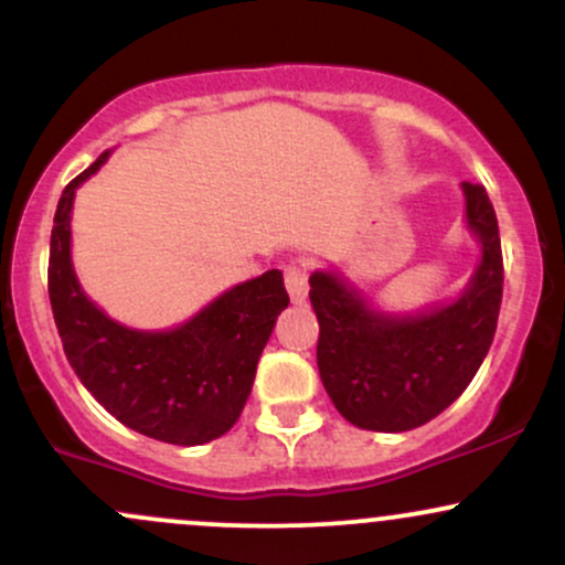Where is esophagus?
Returning <instances> with one entry per match:
<instances>
[{"instance_id":"obj_1","label":"esophagus","mask_w":565,"mask_h":565,"mask_svg":"<svg viewBox=\"0 0 565 565\" xmlns=\"http://www.w3.org/2000/svg\"><path fill=\"white\" fill-rule=\"evenodd\" d=\"M284 284H287L291 302H295V305L305 302V297H308V274H305L302 268H297V265H289V268L284 270Z\"/></svg>"}]
</instances>
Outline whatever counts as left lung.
<instances>
[{
    "label": "left lung",
    "instance_id": "obj_1",
    "mask_svg": "<svg viewBox=\"0 0 565 565\" xmlns=\"http://www.w3.org/2000/svg\"><path fill=\"white\" fill-rule=\"evenodd\" d=\"M462 196L481 257L454 300L391 313L340 270L310 276L321 382L337 412L361 430L404 433L430 423L465 393L489 353L502 302V244L486 188L462 183Z\"/></svg>",
    "mask_w": 565,
    "mask_h": 565
}]
</instances>
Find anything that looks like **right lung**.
Here are the masks:
<instances>
[{"label":"right lung","instance_id":"add662e5","mask_svg":"<svg viewBox=\"0 0 565 565\" xmlns=\"http://www.w3.org/2000/svg\"><path fill=\"white\" fill-rule=\"evenodd\" d=\"M63 191L50 236V305L71 369L121 425L174 446L210 444L242 417L257 361L276 319L289 305L278 270L236 284L172 329H132L84 295L71 260V210L76 188Z\"/></svg>","mask_w":565,"mask_h":565}]
</instances>
